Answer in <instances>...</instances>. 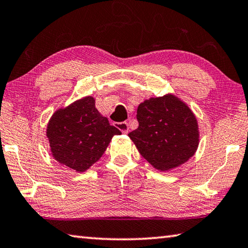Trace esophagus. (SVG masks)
<instances>
[{
    "label": "esophagus",
    "instance_id": "1",
    "mask_svg": "<svg viewBox=\"0 0 248 248\" xmlns=\"http://www.w3.org/2000/svg\"><path fill=\"white\" fill-rule=\"evenodd\" d=\"M115 126L119 128L122 133H124V134L128 133V123H127V122H120V123H115Z\"/></svg>",
    "mask_w": 248,
    "mask_h": 248
}]
</instances>
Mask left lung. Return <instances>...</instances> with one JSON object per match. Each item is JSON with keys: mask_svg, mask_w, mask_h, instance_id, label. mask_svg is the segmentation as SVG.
I'll use <instances>...</instances> for the list:
<instances>
[{"mask_svg": "<svg viewBox=\"0 0 248 248\" xmlns=\"http://www.w3.org/2000/svg\"><path fill=\"white\" fill-rule=\"evenodd\" d=\"M136 116L138 127L128 136L155 169L170 170L193 157L199 142L197 120L179 98L167 94L146 100Z\"/></svg>", "mask_w": 248, "mask_h": 248, "instance_id": "left-lung-1", "label": "left lung"}]
</instances>
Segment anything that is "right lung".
Here are the masks:
<instances>
[{"label": "right lung", "mask_w": 248, "mask_h": 248, "mask_svg": "<svg viewBox=\"0 0 248 248\" xmlns=\"http://www.w3.org/2000/svg\"><path fill=\"white\" fill-rule=\"evenodd\" d=\"M120 134L95 108L93 97L56 111L46 128L54 159L77 172H84L97 162L112 137Z\"/></svg>", "instance_id": "add662e5"}]
</instances>
